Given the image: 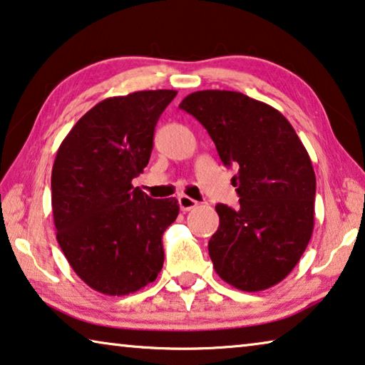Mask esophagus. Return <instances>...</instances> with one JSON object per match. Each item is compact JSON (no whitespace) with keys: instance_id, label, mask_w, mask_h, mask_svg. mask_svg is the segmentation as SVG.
Listing matches in <instances>:
<instances>
[{"instance_id":"esophagus-1","label":"esophagus","mask_w":365,"mask_h":365,"mask_svg":"<svg viewBox=\"0 0 365 365\" xmlns=\"http://www.w3.org/2000/svg\"><path fill=\"white\" fill-rule=\"evenodd\" d=\"M178 205H180L182 211H190V210H193V207L198 206V201L190 198V196H187V195H180L178 196Z\"/></svg>"}]
</instances>
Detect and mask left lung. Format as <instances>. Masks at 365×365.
Wrapping results in <instances>:
<instances>
[{
	"label": "left lung",
	"instance_id": "obj_1",
	"mask_svg": "<svg viewBox=\"0 0 365 365\" xmlns=\"http://www.w3.org/2000/svg\"><path fill=\"white\" fill-rule=\"evenodd\" d=\"M182 110L200 121L224 165L240 207L217 205L219 227L207 250L214 269L245 292L281 282L299 263L314 232L315 172L284 115L234 91H198Z\"/></svg>",
	"mask_w": 365,
	"mask_h": 365
}]
</instances>
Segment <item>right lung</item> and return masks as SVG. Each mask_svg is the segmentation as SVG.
Returning <instances> with one entry per match:
<instances>
[{
	"mask_svg": "<svg viewBox=\"0 0 365 365\" xmlns=\"http://www.w3.org/2000/svg\"><path fill=\"white\" fill-rule=\"evenodd\" d=\"M177 91L108 97L78 120L51 170L56 240L86 284L128 296L164 264L162 234L178 216L175 198L153 200L133 187L148 165L154 128Z\"/></svg>",
	"mask_w": 365,
	"mask_h": 365,
	"instance_id": "right-lung-1",
	"label": "right lung"
}]
</instances>
